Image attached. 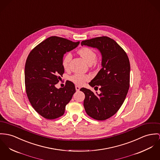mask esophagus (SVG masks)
<instances>
[{"label": "esophagus", "instance_id": "esophagus-1", "mask_svg": "<svg viewBox=\"0 0 160 160\" xmlns=\"http://www.w3.org/2000/svg\"><path fill=\"white\" fill-rule=\"evenodd\" d=\"M75 89H76L77 91H78L80 89V87L78 86H75Z\"/></svg>", "mask_w": 160, "mask_h": 160}]
</instances>
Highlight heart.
Wrapping results in <instances>:
<instances>
[{
  "label": "heart",
  "instance_id": "1",
  "mask_svg": "<svg viewBox=\"0 0 160 160\" xmlns=\"http://www.w3.org/2000/svg\"><path fill=\"white\" fill-rule=\"evenodd\" d=\"M78 54L83 58L85 62L89 64H92L96 60L97 55L92 49L89 48H83L78 50ZM72 58V55L70 53H67L62 58V66L64 69H67L69 68V62ZM88 77L85 75L81 74H75L70 77V80L75 84L78 85H83L86 80H88Z\"/></svg>",
  "mask_w": 160,
  "mask_h": 160
}]
</instances>
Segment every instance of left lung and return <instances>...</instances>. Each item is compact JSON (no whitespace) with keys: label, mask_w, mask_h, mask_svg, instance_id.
<instances>
[{"label":"left lung","mask_w":160,"mask_h":160,"mask_svg":"<svg viewBox=\"0 0 160 160\" xmlns=\"http://www.w3.org/2000/svg\"><path fill=\"white\" fill-rule=\"evenodd\" d=\"M83 46L96 48L102 55V69L89 83L100 93L94 94L82 88L85 95L83 105L86 113L92 118L103 121L110 118L119 110L130 86V65L123 49L112 39L98 37L83 41Z\"/></svg>","instance_id":"left-lung-1"}]
</instances>
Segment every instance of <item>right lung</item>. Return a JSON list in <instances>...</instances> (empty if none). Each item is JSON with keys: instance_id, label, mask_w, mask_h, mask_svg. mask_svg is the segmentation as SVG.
<instances>
[{"instance_id": "1", "label": "right lung", "mask_w": 160, "mask_h": 160, "mask_svg": "<svg viewBox=\"0 0 160 160\" xmlns=\"http://www.w3.org/2000/svg\"><path fill=\"white\" fill-rule=\"evenodd\" d=\"M79 43L60 37H49L36 46L27 57L25 66L26 93L33 108L46 119H54L62 116L66 105L75 92L71 81L59 89L55 85L64 72L62 66L64 55Z\"/></svg>"}]
</instances>
